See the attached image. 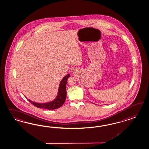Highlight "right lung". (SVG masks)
Returning a JSON list of instances; mask_svg holds the SVG:
<instances>
[{
	"mask_svg": "<svg viewBox=\"0 0 149 149\" xmlns=\"http://www.w3.org/2000/svg\"><path fill=\"white\" fill-rule=\"evenodd\" d=\"M69 77L70 74H68L63 78L61 80L59 83L57 96L56 97L55 99L52 101L45 102V103H38V102H35L31 100L27 97H26L31 104L39 108H43V109H47L48 110H52V109H56L61 107L65 102V101L66 97V85L67 80L69 78Z\"/></svg>",
	"mask_w": 149,
	"mask_h": 149,
	"instance_id": "obj_1",
	"label": "right lung"
}]
</instances>
